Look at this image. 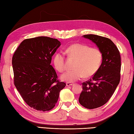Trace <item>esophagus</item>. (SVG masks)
Here are the masks:
<instances>
[{"label": "esophagus", "mask_w": 134, "mask_h": 134, "mask_svg": "<svg viewBox=\"0 0 134 134\" xmlns=\"http://www.w3.org/2000/svg\"><path fill=\"white\" fill-rule=\"evenodd\" d=\"M72 84H73V83H72V82H66V86H72Z\"/></svg>", "instance_id": "obj_1"}]
</instances>
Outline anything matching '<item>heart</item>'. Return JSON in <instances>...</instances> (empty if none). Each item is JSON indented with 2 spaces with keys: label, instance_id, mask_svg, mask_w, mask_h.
<instances>
[{
  "label": "heart",
  "instance_id": "b5f03b06",
  "mask_svg": "<svg viewBox=\"0 0 134 134\" xmlns=\"http://www.w3.org/2000/svg\"><path fill=\"white\" fill-rule=\"evenodd\" d=\"M65 53L68 56L75 59L74 69L64 72L61 76L62 80L73 82L85 77L94 75L100 67L103 55L101 50L97 47H90L82 44H73L66 48ZM55 69L59 72L65 70V56L63 53H57L53 60Z\"/></svg>",
  "mask_w": 134,
  "mask_h": 134
}]
</instances>
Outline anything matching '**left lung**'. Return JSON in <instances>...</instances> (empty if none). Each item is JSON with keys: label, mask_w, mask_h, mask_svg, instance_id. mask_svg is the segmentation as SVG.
Wrapping results in <instances>:
<instances>
[{"label": "left lung", "mask_w": 134, "mask_h": 134, "mask_svg": "<svg viewBox=\"0 0 134 134\" xmlns=\"http://www.w3.org/2000/svg\"><path fill=\"white\" fill-rule=\"evenodd\" d=\"M83 37L96 44L103 55L98 71L90 80L82 83V91L79 99L84 107L94 109L107 103L120 83L121 56L118 48L109 38L95 35Z\"/></svg>", "instance_id": "obj_1"}]
</instances>
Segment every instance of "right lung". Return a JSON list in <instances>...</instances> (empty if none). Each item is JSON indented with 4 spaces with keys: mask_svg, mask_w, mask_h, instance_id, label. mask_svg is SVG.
<instances>
[{
    "mask_svg": "<svg viewBox=\"0 0 134 134\" xmlns=\"http://www.w3.org/2000/svg\"><path fill=\"white\" fill-rule=\"evenodd\" d=\"M61 43L44 36L24 40L12 57L14 84L23 100L37 111L54 107L59 93L66 86L51 65L52 57Z\"/></svg>",
    "mask_w": 134,
    "mask_h": 134,
    "instance_id": "obj_1",
    "label": "right lung"
}]
</instances>
